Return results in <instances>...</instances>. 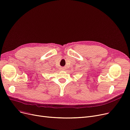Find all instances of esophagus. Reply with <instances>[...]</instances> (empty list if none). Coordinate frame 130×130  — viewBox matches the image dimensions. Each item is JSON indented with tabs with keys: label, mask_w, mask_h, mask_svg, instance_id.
<instances>
[{
	"label": "esophagus",
	"mask_w": 130,
	"mask_h": 130,
	"mask_svg": "<svg viewBox=\"0 0 130 130\" xmlns=\"http://www.w3.org/2000/svg\"><path fill=\"white\" fill-rule=\"evenodd\" d=\"M60 70L61 71H64L65 70V68L64 67H61V68H60Z\"/></svg>",
	"instance_id": "34e87169"
}]
</instances>
